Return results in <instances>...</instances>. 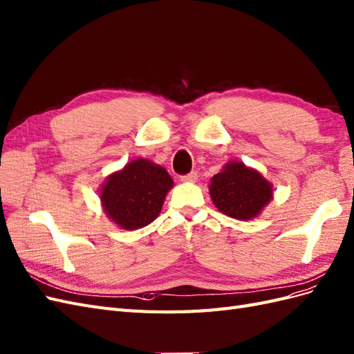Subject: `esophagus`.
Returning a JSON list of instances; mask_svg holds the SVG:
<instances>
[{"instance_id":"obj_1","label":"esophagus","mask_w":354,"mask_h":354,"mask_svg":"<svg viewBox=\"0 0 354 354\" xmlns=\"http://www.w3.org/2000/svg\"><path fill=\"white\" fill-rule=\"evenodd\" d=\"M197 178H198L197 171H189V174L180 176V180H183V183H196Z\"/></svg>"}]
</instances>
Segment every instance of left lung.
Masks as SVG:
<instances>
[{
    "instance_id": "1",
    "label": "left lung",
    "mask_w": 354,
    "mask_h": 354,
    "mask_svg": "<svg viewBox=\"0 0 354 354\" xmlns=\"http://www.w3.org/2000/svg\"><path fill=\"white\" fill-rule=\"evenodd\" d=\"M209 191L218 210L241 221L257 216L272 197L268 180L239 161H231L212 178Z\"/></svg>"
}]
</instances>
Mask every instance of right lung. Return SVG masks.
Instances as JSON below:
<instances>
[{
    "mask_svg": "<svg viewBox=\"0 0 354 354\" xmlns=\"http://www.w3.org/2000/svg\"><path fill=\"white\" fill-rule=\"evenodd\" d=\"M174 185L166 169L138 158L111 175L100 191L105 214L124 230H138L153 222Z\"/></svg>",
    "mask_w": 354,
    "mask_h": 354,
    "instance_id": "obj_1",
    "label": "right lung"
}]
</instances>
